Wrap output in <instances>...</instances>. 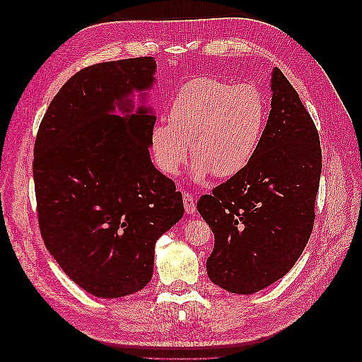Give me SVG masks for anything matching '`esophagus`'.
Masks as SVG:
<instances>
[{
	"instance_id": "1",
	"label": "esophagus",
	"mask_w": 362,
	"mask_h": 362,
	"mask_svg": "<svg viewBox=\"0 0 362 362\" xmlns=\"http://www.w3.org/2000/svg\"><path fill=\"white\" fill-rule=\"evenodd\" d=\"M182 199H184V210L187 214H194L196 213V204L194 198L189 192H182Z\"/></svg>"
}]
</instances>
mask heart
I'll return each instance as SVG.
<instances>
[{
    "label": "heart",
    "instance_id": "heart-1",
    "mask_svg": "<svg viewBox=\"0 0 362 362\" xmlns=\"http://www.w3.org/2000/svg\"><path fill=\"white\" fill-rule=\"evenodd\" d=\"M264 122V101L254 86L201 76L175 95L168 122L152 127L151 152L157 168L169 177L178 175L192 156L194 181L211 173L229 178L254 158Z\"/></svg>",
    "mask_w": 362,
    "mask_h": 362
}]
</instances>
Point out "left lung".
Instances as JSON below:
<instances>
[{
  "mask_svg": "<svg viewBox=\"0 0 362 362\" xmlns=\"http://www.w3.org/2000/svg\"><path fill=\"white\" fill-rule=\"evenodd\" d=\"M272 110L254 158L198 201L214 234L208 276L237 294L257 293L286 276L308 243L315 218L319 133L278 68L272 74Z\"/></svg>",
  "mask_w": 362,
  "mask_h": 362,
  "instance_id": "obj_1",
  "label": "left lung"
}]
</instances>
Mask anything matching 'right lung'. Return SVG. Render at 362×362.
I'll use <instances>...</instances> for the list:
<instances>
[{
	"instance_id": "1",
	"label": "right lung",
	"mask_w": 362,
	"mask_h": 362,
	"mask_svg": "<svg viewBox=\"0 0 362 362\" xmlns=\"http://www.w3.org/2000/svg\"><path fill=\"white\" fill-rule=\"evenodd\" d=\"M154 57L87 66L43 116L33 177L39 228L63 272L96 298L144 288L157 240L184 214L182 194L149 156L156 116L129 95L151 89ZM126 113L114 115L115 107Z\"/></svg>"
}]
</instances>
